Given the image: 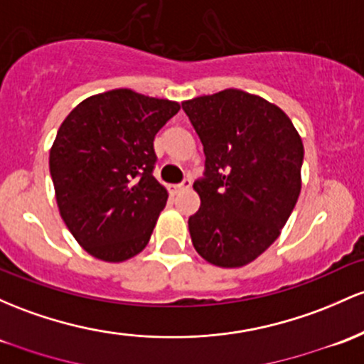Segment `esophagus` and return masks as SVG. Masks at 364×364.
<instances>
[{
    "label": "esophagus",
    "instance_id": "1",
    "mask_svg": "<svg viewBox=\"0 0 364 364\" xmlns=\"http://www.w3.org/2000/svg\"><path fill=\"white\" fill-rule=\"evenodd\" d=\"M191 186V181L190 179H185V181L181 183V185H171L169 186V191L173 195H176V193H179V191H183V190H188Z\"/></svg>",
    "mask_w": 364,
    "mask_h": 364
}]
</instances>
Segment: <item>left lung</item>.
<instances>
[{
  "instance_id": "8db88e82",
  "label": "left lung",
  "mask_w": 364,
  "mask_h": 364,
  "mask_svg": "<svg viewBox=\"0 0 364 364\" xmlns=\"http://www.w3.org/2000/svg\"><path fill=\"white\" fill-rule=\"evenodd\" d=\"M181 105L205 154L191 242L210 264L242 267L277 240L297 203L301 134L274 103L233 87Z\"/></svg>"
}]
</instances>
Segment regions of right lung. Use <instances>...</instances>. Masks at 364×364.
<instances>
[{
    "label": "right lung",
    "instance_id": "obj_1",
    "mask_svg": "<svg viewBox=\"0 0 364 364\" xmlns=\"http://www.w3.org/2000/svg\"><path fill=\"white\" fill-rule=\"evenodd\" d=\"M179 103L127 87L74 107L50 150L57 205L87 254L124 262L141 252L167 202L154 178V138Z\"/></svg>",
    "mask_w": 364,
    "mask_h": 364
}]
</instances>
